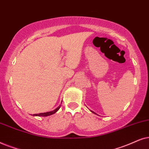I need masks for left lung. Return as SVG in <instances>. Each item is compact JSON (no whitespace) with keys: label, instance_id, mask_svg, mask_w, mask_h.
Here are the masks:
<instances>
[{"label":"left lung","instance_id":"left-lung-1","mask_svg":"<svg viewBox=\"0 0 149 149\" xmlns=\"http://www.w3.org/2000/svg\"><path fill=\"white\" fill-rule=\"evenodd\" d=\"M91 112H93V113H94V114H95V112H93V111H91Z\"/></svg>","mask_w":149,"mask_h":149}]
</instances>
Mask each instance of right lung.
<instances>
[{"label": "right lung", "instance_id": "1", "mask_svg": "<svg viewBox=\"0 0 149 149\" xmlns=\"http://www.w3.org/2000/svg\"><path fill=\"white\" fill-rule=\"evenodd\" d=\"M61 108V106H59L58 108L55 109L53 111H50V112H44V113H40V114H33V116H50V115L54 114L56 113L57 111L59 110V108Z\"/></svg>", "mask_w": 149, "mask_h": 149}]
</instances>
